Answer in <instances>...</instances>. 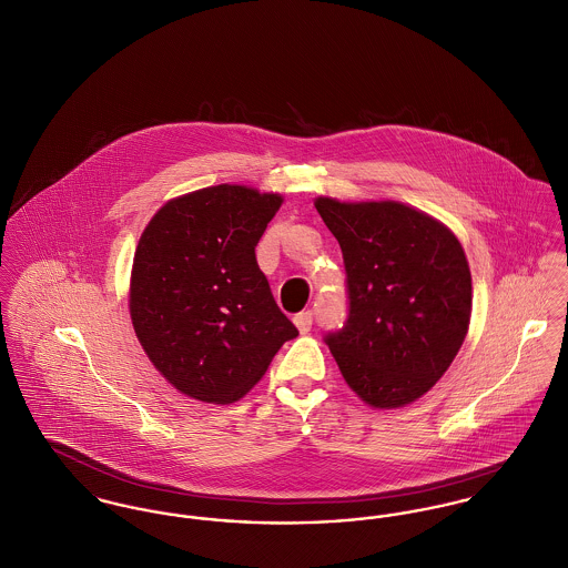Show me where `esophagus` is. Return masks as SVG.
<instances>
[{
	"label": "esophagus",
	"mask_w": 568,
	"mask_h": 568,
	"mask_svg": "<svg viewBox=\"0 0 568 568\" xmlns=\"http://www.w3.org/2000/svg\"><path fill=\"white\" fill-rule=\"evenodd\" d=\"M294 324L298 326V331H301V333H308V331H311V326H313V313H311V311H303V313H298V315L294 317Z\"/></svg>",
	"instance_id": "34e87169"
}]
</instances>
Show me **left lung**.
Segmentation results:
<instances>
[{
	"instance_id": "1",
	"label": "left lung",
	"mask_w": 568,
	"mask_h": 568,
	"mask_svg": "<svg viewBox=\"0 0 568 568\" xmlns=\"http://www.w3.org/2000/svg\"><path fill=\"white\" fill-rule=\"evenodd\" d=\"M315 210L346 265L348 317L326 333L349 389L369 406L397 408L435 387L465 342L471 272L456 235L402 203Z\"/></svg>"
}]
</instances>
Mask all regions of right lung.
Masks as SVG:
<instances>
[{
	"mask_svg": "<svg viewBox=\"0 0 568 568\" xmlns=\"http://www.w3.org/2000/svg\"><path fill=\"white\" fill-rule=\"evenodd\" d=\"M281 203L244 185L205 187L169 201L138 242L133 331L162 376L194 399H240L298 335L255 255Z\"/></svg>",
	"mask_w": 568,
	"mask_h": 568,
	"instance_id": "1",
	"label": "right lung"
}]
</instances>
